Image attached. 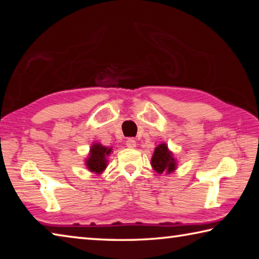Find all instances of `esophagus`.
<instances>
[{
	"mask_svg": "<svg viewBox=\"0 0 259 259\" xmlns=\"http://www.w3.org/2000/svg\"><path fill=\"white\" fill-rule=\"evenodd\" d=\"M125 145L129 148H135L136 146H137V142H136V140L133 138H128L125 140Z\"/></svg>",
	"mask_w": 259,
	"mask_h": 259,
	"instance_id": "34e87169",
	"label": "esophagus"
}]
</instances>
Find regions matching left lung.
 Returning a JSON list of instances; mask_svg holds the SVG:
<instances>
[{"mask_svg":"<svg viewBox=\"0 0 259 259\" xmlns=\"http://www.w3.org/2000/svg\"><path fill=\"white\" fill-rule=\"evenodd\" d=\"M152 166L156 172H171L176 168V162L172 156V153L168 150L165 144H160L155 148L152 157Z\"/></svg>","mask_w":259,"mask_h":259,"instance_id":"left-lung-1","label":"left lung"}]
</instances>
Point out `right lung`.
Instances as JSON below:
<instances>
[{"label":"right lung","mask_w":259,"mask_h":259,"mask_svg":"<svg viewBox=\"0 0 259 259\" xmlns=\"http://www.w3.org/2000/svg\"><path fill=\"white\" fill-rule=\"evenodd\" d=\"M112 152V148L102 146L100 144H95L90 150L89 159L87 160V166L93 172H102L106 168V156Z\"/></svg>","instance_id":"add662e5"}]
</instances>
